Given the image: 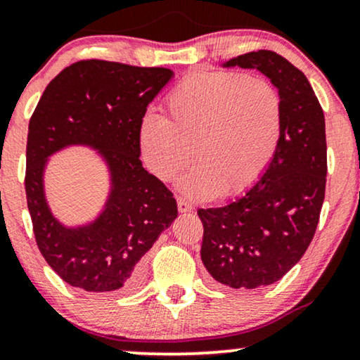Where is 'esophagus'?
<instances>
[{"mask_svg": "<svg viewBox=\"0 0 360 360\" xmlns=\"http://www.w3.org/2000/svg\"><path fill=\"white\" fill-rule=\"evenodd\" d=\"M192 209H194V205H192L189 200L179 197V199H178V210L179 212H182V214H184V212H191Z\"/></svg>", "mask_w": 360, "mask_h": 360, "instance_id": "obj_1", "label": "esophagus"}]
</instances>
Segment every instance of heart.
<instances>
[{
  "label": "heart",
  "mask_w": 360,
  "mask_h": 360,
  "mask_svg": "<svg viewBox=\"0 0 360 360\" xmlns=\"http://www.w3.org/2000/svg\"><path fill=\"white\" fill-rule=\"evenodd\" d=\"M165 115L146 112L140 122L141 153L161 179L189 165L187 194L210 199L241 194L274 158L283 125L282 99L264 78L241 72H200L186 77L166 98Z\"/></svg>",
  "instance_id": "b5f03b06"
}]
</instances>
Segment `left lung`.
Returning <instances> with one entry per match:
<instances>
[{
  "label": "left lung",
  "mask_w": 360,
  "mask_h": 360,
  "mask_svg": "<svg viewBox=\"0 0 360 360\" xmlns=\"http://www.w3.org/2000/svg\"><path fill=\"white\" fill-rule=\"evenodd\" d=\"M224 67L256 68L282 99V136L264 174L235 202L197 210L209 274L231 288H257L282 279L316 231L328 171L325 114L305 75L279 53L257 50Z\"/></svg>",
  "instance_id": "8db88e82"
}]
</instances>
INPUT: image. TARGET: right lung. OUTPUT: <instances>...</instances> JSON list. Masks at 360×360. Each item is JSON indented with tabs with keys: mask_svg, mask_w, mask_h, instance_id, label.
I'll list each match as a JSON object with an SVG mask.
<instances>
[{
	"mask_svg": "<svg viewBox=\"0 0 360 360\" xmlns=\"http://www.w3.org/2000/svg\"><path fill=\"white\" fill-rule=\"evenodd\" d=\"M173 75L81 60L50 81L30 117L24 184L35 241L72 287L120 295L135 290L143 281L141 257L178 217L173 192L140 161V122ZM72 144L98 149L111 174L103 212L75 229L54 219L43 191L48 156Z\"/></svg>",
	"mask_w": 360,
	"mask_h": 360,
	"instance_id": "obj_1",
	"label": "right lung"
}]
</instances>
